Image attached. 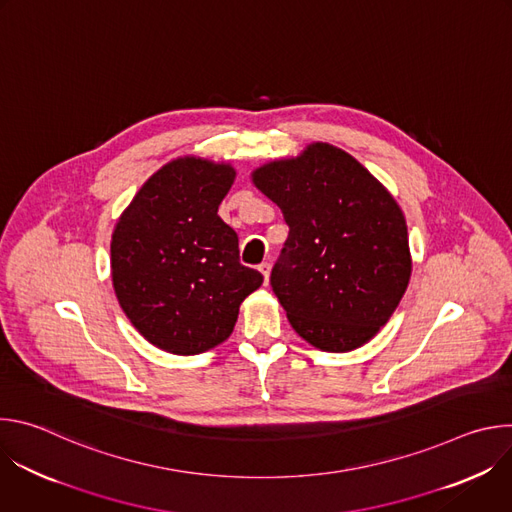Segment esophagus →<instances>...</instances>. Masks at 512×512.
Here are the masks:
<instances>
[{"label": "esophagus", "mask_w": 512, "mask_h": 512, "mask_svg": "<svg viewBox=\"0 0 512 512\" xmlns=\"http://www.w3.org/2000/svg\"><path fill=\"white\" fill-rule=\"evenodd\" d=\"M259 271H261V275H263V281H265V285L269 283V273H271V265L269 263H261L259 265Z\"/></svg>", "instance_id": "34e87169"}]
</instances>
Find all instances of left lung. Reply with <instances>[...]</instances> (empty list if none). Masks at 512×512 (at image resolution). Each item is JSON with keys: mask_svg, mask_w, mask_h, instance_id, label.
I'll return each instance as SVG.
<instances>
[{"mask_svg": "<svg viewBox=\"0 0 512 512\" xmlns=\"http://www.w3.org/2000/svg\"><path fill=\"white\" fill-rule=\"evenodd\" d=\"M251 182L289 227L271 287L291 328L324 352L375 338L411 279L407 223L391 192L324 141L255 168Z\"/></svg>", "mask_w": 512, "mask_h": 512, "instance_id": "left-lung-1", "label": "left lung"}]
</instances>
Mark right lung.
I'll return each instance as SVG.
<instances>
[{
    "label": "right lung",
    "instance_id": "add662e5",
    "mask_svg": "<svg viewBox=\"0 0 512 512\" xmlns=\"http://www.w3.org/2000/svg\"><path fill=\"white\" fill-rule=\"evenodd\" d=\"M237 172L182 156L137 190L111 237V277L133 328L160 350L190 356L223 344L263 275L239 263V237L218 216Z\"/></svg>",
    "mask_w": 512,
    "mask_h": 512
}]
</instances>
